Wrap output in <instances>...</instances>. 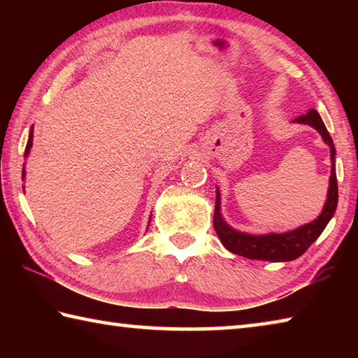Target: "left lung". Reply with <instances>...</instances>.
<instances>
[{
    "instance_id": "8db88e82",
    "label": "left lung",
    "mask_w": 358,
    "mask_h": 358,
    "mask_svg": "<svg viewBox=\"0 0 358 358\" xmlns=\"http://www.w3.org/2000/svg\"><path fill=\"white\" fill-rule=\"evenodd\" d=\"M294 123H301L313 126L320 136L322 141L330 147L331 157V175H330V186L327 192V201L322 208V213L317 216V220L308 222L295 230H289L284 234H266V235H251L240 232L230 227L229 224L222 220L221 215V196L220 189H216V205H215V216L213 226L220 237L221 243L227 248L230 252L238 254L246 259L256 260H271V262H289L300 257L314 241L319 238V235L324 232L327 224L335 215L338 205V183H336V169H335V145H333L331 137L327 131L325 124L317 110L311 108L306 115H300L299 118L294 120Z\"/></svg>"
}]
</instances>
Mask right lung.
I'll return each mask as SVG.
<instances>
[{
	"instance_id": "add662e5",
	"label": "right lung",
	"mask_w": 358,
	"mask_h": 358,
	"mask_svg": "<svg viewBox=\"0 0 358 358\" xmlns=\"http://www.w3.org/2000/svg\"><path fill=\"white\" fill-rule=\"evenodd\" d=\"M31 147H33V126H31V129H29V137H28L27 148H25V157L28 156V153H29V150H31ZM22 178H25V167H23V171H22Z\"/></svg>"
}]
</instances>
